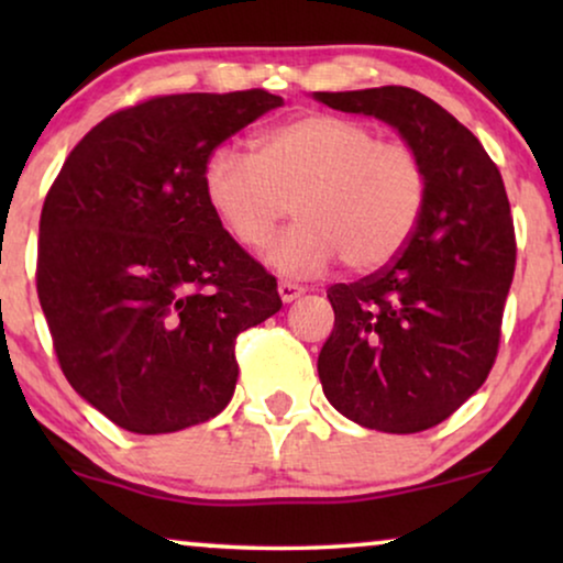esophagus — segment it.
<instances>
[{
  "label": "esophagus",
  "mask_w": 563,
  "mask_h": 563,
  "mask_svg": "<svg viewBox=\"0 0 563 563\" xmlns=\"http://www.w3.org/2000/svg\"><path fill=\"white\" fill-rule=\"evenodd\" d=\"M279 297H282V302H295L297 297H302L305 295V289L299 287V284H291V282H279Z\"/></svg>",
  "instance_id": "obj_1"
}]
</instances>
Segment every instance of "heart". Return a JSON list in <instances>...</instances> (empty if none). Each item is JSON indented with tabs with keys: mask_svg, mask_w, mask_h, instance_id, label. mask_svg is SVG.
Instances as JSON below:
<instances>
[{
	"mask_svg": "<svg viewBox=\"0 0 563 563\" xmlns=\"http://www.w3.org/2000/svg\"><path fill=\"white\" fill-rule=\"evenodd\" d=\"M202 195L245 251L268 241L291 202L297 222L266 251L279 274L318 276L338 258L366 274L410 243L426 210L428 168L410 143L379 141L366 122L307 112L258 133L251 153L214 148Z\"/></svg>",
	"mask_w": 563,
	"mask_h": 563,
	"instance_id": "b5f03b06",
	"label": "heart"
}]
</instances>
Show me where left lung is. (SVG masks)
Wrapping results in <instances>:
<instances>
[{
	"label": "left lung",
	"instance_id": "obj_1",
	"mask_svg": "<svg viewBox=\"0 0 563 563\" xmlns=\"http://www.w3.org/2000/svg\"><path fill=\"white\" fill-rule=\"evenodd\" d=\"M368 114L420 153L428 199L405 251L372 276L333 284L335 325L318 356L328 402L382 433L451 418L492 372L515 274L510 202L472 130L407 87L314 91Z\"/></svg>",
	"mask_w": 563,
	"mask_h": 563
}]
</instances>
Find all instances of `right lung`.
<instances>
[{"label": "right lung", "instance_id": "obj_1", "mask_svg": "<svg viewBox=\"0 0 563 563\" xmlns=\"http://www.w3.org/2000/svg\"><path fill=\"white\" fill-rule=\"evenodd\" d=\"M284 99L168 95L110 114L68 153L41 212L37 297L60 372L114 426L174 433L235 391V338L276 279L214 220L210 153Z\"/></svg>", "mask_w": 563, "mask_h": 563}]
</instances>
